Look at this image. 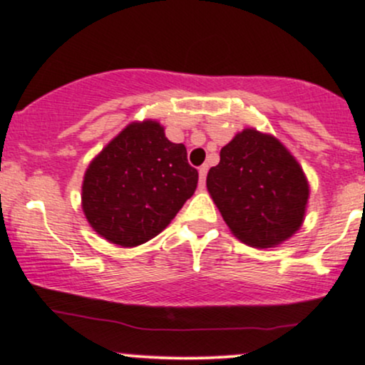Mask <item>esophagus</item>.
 <instances>
[{
	"instance_id": "1",
	"label": "esophagus",
	"mask_w": 365,
	"mask_h": 365,
	"mask_svg": "<svg viewBox=\"0 0 365 365\" xmlns=\"http://www.w3.org/2000/svg\"><path fill=\"white\" fill-rule=\"evenodd\" d=\"M206 175H207V166H200V168H199V185H200V188H204V185H206Z\"/></svg>"
}]
</instances>
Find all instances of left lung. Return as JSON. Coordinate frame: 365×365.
Returning <instances> with one entry per match:
<instances>
[{
	"label": "left lung",
	"instance_id": "8db88e82",
	"mask_svg": "<svg viewBox=\"0 0 365 365\" xmlns=\"http://www.w3.org/2000/svg\"><path fill=\"white\" fill-rule=\"evenodd\" d=\"M206 185L233 235L250 247L279 245L304 223L309 182L290 150L269 133H237L221 149Z\"/></svg>",
	"mask_w": 365,
	"mask_h": 365
}]
</instances>
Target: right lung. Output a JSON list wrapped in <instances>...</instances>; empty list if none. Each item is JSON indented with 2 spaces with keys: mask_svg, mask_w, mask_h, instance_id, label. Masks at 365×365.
Returning a JSON list of instances; mask_svg holds the SVG:
<instances>
[{
  "mask_svg": "<svg viewBox=\"0 0 365 365\" xmlns=\"http://www.w3.org/2000/svg\"><path fill=\"white\" fill-rule=\"evenodd\" d=\"M197 180L185 145L166 139L158 121H133L86 170L83 215L108 242L137 247L171 223L194 195Z\"/></svg>",
  "mask_w": 365,
  "mask_h": 365,
  "instance_id": "obj_1",
  "label": "right lung"
}]
</instances>
